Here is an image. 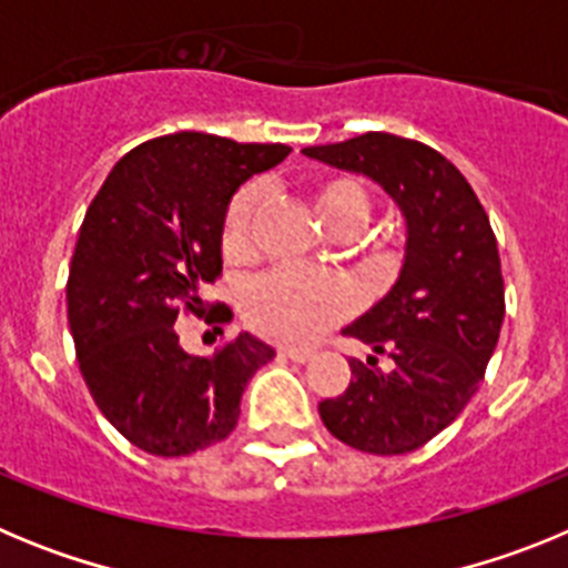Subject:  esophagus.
Here are the masks:
<instances>
[{
  "instance_id": "1",
  "label": "esophagus",
  "mask_w": 568,
  "mask_h": 568,
  "mask_svg": "<svg viewBox=\"0 0 568 568\" xmlns=\"http://www.w3.org/2000/svg\"><path fill=\"white\" fill-rule=\"evenodd\" d=\"M278 353L284 355V358L295 361V364H304V361L313 358V349H307V346H281Z\"/></svg>"
}]
</instances>
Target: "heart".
<instances>
[{"mask_svg": "<svg viewBox=\"0 0 568 568\" xmlns=\"http://www.w3.org/2000/svg\"><path fill=\"white\" fill-rule=\"evenodd\" d=\"M310 204L321 224L335 235L358 227L369 213V195L364 184L349 175L324 173L310 179ZM258 213V190L244 187L224 213L222 255L230 264H241L253 255V219ZM369 267L384 273L393 267V250L369 241L366 244ZM353 310V295L346 284L327 273L275 267L253 278L241 293V313L258 335L270 341H310L321 329L333 327Z\"/></svg>", "mask_w": 568, "mask_h": 568, "instance_id": "heart-1", "label": "heart"}]
</instances>
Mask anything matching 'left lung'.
Returning a JSON list of instances; mask_svg holds the SVG:
<instances>
[{"instance_id": "1", "label": "left lung", "mask_w": 568, "mask_h": 568, "mask_svg": "<svg viewBox=\"0 0 568 568\" xmlns=\"http://www.w3.org/2000/svg\"><path fill=\"white\" fill-rule=\"evenodd\" d=\"M301 153L373 179L406 222L398 281L344 327L390 366L349 358V386L321 400V420L361 453H413L458 418L498 346L506 307L489 215L460 170L413 139L364 133Z\"/></svg>"}]
</instances>
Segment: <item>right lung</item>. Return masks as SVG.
I'll list each match as a JSON object with an SVG mask.
<instances>
[{
	"label": "right lung",
	"mask_w": 568,
	"mask_h": 568,
	"mask_svg": "<svg viewBox=\"0 0 568 568\" xmlns=\"http://www.w3.org/2000/svg\"><path fill=\"white\" fill-rule=\"evenodd\" d=\"M287 155V144L182 130L130 150L90 202L68 275L70 333L97 406L144 453L179 458L227 438L244 386L273 361L250 333L190 355L173 324L182 307L204 313L235 190ZM227 318L222 304L213 321Z\"/></svg>",
	"instance_id": "add662e5"
}]
</instances>
